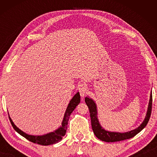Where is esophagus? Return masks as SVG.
<instances>
[{
	"instance_id": "1",
	"label": "esophagus",
	"mask_w": 157,
	"mask_h": 157,
	"mask_svg": "<svg viewBox=\"0 0 157 157\" xmlns=\"http://www.w3.org/2000/svg\"><path fill=\"white\" fill-rule=\"evenodd\" d=\"M78 91L79 92V94H80V96L82 97V98H83L86 93V86H85V85L83 84H79V87H78Z\"/></svg>"
}]
</instances>
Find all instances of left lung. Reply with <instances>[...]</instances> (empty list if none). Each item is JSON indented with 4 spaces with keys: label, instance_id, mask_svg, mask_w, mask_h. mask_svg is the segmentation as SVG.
Returning <instances> with one entry per match:
<instances>
[{
    "label": "left lung",
    "instance_id": "8db88e82",
    "mask_svg": "<svg viewBox=\"0 0 157 157\" xmlns=\"http://www.w3.org/2000/svg\"><path fill=\"white\" fill-rule=\"evenodd\" d=\"M85 102H86V105L88 106V107L89 109L90 116H91V126L95 136L100 140H102V141L108 143L116 142L131 139V138L135 136L137 134H139L142 129H144L146 125H147L151 116V111H152V91H151L147 113H146V116L144 118V121H143V123L140 124L137 128L127 132H109L105 129L102 126H101L99 120H98V109L95 101L91 99V98H89V96H86L85 98Z\"/></svg>",
    "mask_w": 157,
    "mask_h": 157
}]
</instances>
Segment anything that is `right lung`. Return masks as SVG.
<instances>
[{"mask_svg": "<svg viewBox=\"0 0 157 157\" xmlns=\"http://www.w3.org/2000/svg\"><path fill=\"white\" fill-rule=\"evenodd\" d=\"M79 102H80V95H79V92H78L76 94H75V95H74L68 103V107L66 108L64 113V116H63L62 125L59 128L55 129V131L49 132L44 135H36V136H34V135L26 134V133L23 132L22 130H21L15 125L14 122L12 121L11 118L10 117V115L9 118L10 123H11L13 128L15 129V131L18 132L22 136L25 138L26 139H28V140L34 143H36V144L41 145H52L59 142L62 139L63 136H64L66 132V129H67V124L69 117H70L71 113L74 111L77 106L79 104Z\"/></svg>", "mask_w": 157, "mask_h": 157, "instance_id": "1", "label": "right lung"}]
</instances>
